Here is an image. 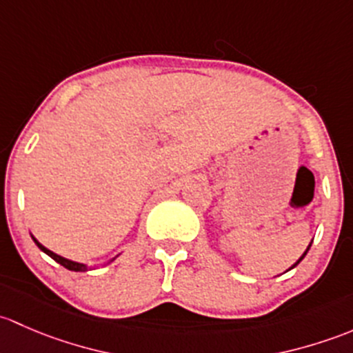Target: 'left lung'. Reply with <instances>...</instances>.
Masks as SVG:
<instances>
[{"instance_id": "1", "label": "left lung", "mask_w": 353, "mask_h": 353, "mask_svg": "<svg viewBox=\"0 0 353 353\" xmlns=\"http://www.w3.org/2000/svg\"><path fill=\"white\" fill-rule=\"evenodd\" d=\"M311 243H312V241H311ZM311 243H310V246H307V248H306V252H304V253H303V255H301V258H299V260H297V261H296V263H294V265H292V267H290V268H289V270H292V268H294V267H297V265H299V263H301V260H303V258L307 255V252H310V248H311ZM289 270H287V272H289Z\"/></svg>"}]
</instances>
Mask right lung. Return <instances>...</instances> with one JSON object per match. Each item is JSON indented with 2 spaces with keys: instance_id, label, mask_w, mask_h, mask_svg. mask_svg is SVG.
I'll list each match as a JSON object with an SVG mask.
<instances>
[{
  "instance_id": "add662e5",
  "label": "right lung",
  "mask_w": 353,
  "mask_h": 353,
  "mask_svg": "<svg viewBox=\"0 0 353 353\" xmlns=\"http://www.w3.org/2000/svg\"><path fill=\"white\" fill-rule=\"evenodd\" d=\"M32 239H34V241H35V245H37L39 248H41L42 252L46 253V255H49L50 258H52V260H56L57 263H59V265H63L64 268H68V270H72V272H86V270H92V268H93V267H88V265H85V263H79V261H72V260H68V258H64V256L57 255V253L50 252L49 248H46V246L41 245V243H39L37 239H35V236H32ZM114 260H115V258H112L110 261H107V263H103V265H108V263H112V261H114Z\"/></svg>"
}]
</instances>
